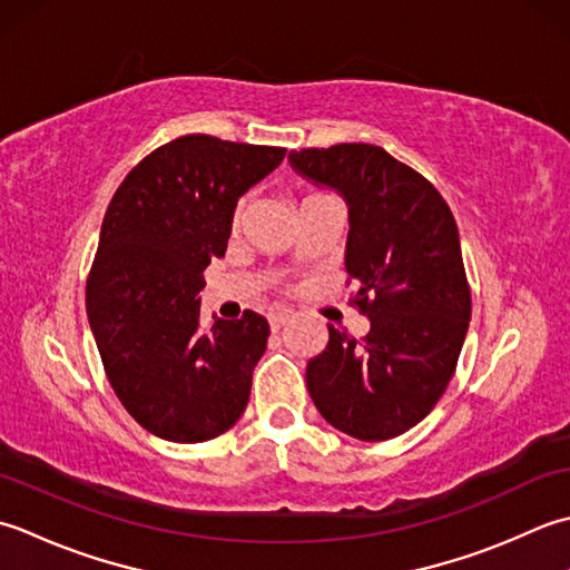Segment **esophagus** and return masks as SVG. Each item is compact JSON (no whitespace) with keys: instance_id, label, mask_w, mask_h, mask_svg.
<instances>
[{"instance_id":"obj_1","label":"esophagus","mask_w":570,"mask_h":570,"mask_svg":"<svg viewBox=\"0 0 570 570\" xmlns=\"http://www.w3.org/2000/svg\"><path fill=\"white\" fill-rule=\"evenodd\" d=\"M293 320V312H287V309H273L271 315H268V322H271V330H281V327H285V324Z\"/></svg>"}]
</instances>
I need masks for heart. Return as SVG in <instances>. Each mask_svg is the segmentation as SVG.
Returning <instances> with one entry per match:
<instances>
[{"label":"heart","instance_id":"b5f03b06","mask_svg":"<svg viewBox=\"0 0 570 570\" xmlns=\"http://www.w3.org/2000/svg\"><path fill=\"white\" fill-rule=\"evenodd\" d=\"M309 196H315V194H309ZM246 212H248V199H240L236 204V208H234V226L243 224V218H246Z\"/></svg>","mask_w":570,"mask_h":570}]
</instances>
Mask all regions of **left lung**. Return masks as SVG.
<instances>
[{"label":"left lung","mask_w":570,"mask_h":570,"mask_svg":"<svg viewBox=\"0 0 570 570\" xmlns=\"http://www.w3.org/2000/svg\"><path fill=\"white\" fill-rule=\"evenodd\" d=\"M289 165L350 206L346 285H356L350 302L371 322L362 342L327 324L307 391L336 431L368 443L396 438L435 409L468 334L458 224L423 174L376 145L299 149Z\"/></svg>","instance_id":"left-lung-1"}]
</instances>
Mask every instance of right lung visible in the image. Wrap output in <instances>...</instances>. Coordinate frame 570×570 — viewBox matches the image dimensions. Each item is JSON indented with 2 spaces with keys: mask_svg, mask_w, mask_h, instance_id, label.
<instances>
[{
  "mask_svg": "<svg viewBox=\"0 0 570 570\" xmlns=\"http://www.w3.org/2000/svg\"><path fill=\"white\" fill-rule=\"evenodd\" d=\"M283 157V147L177 137L127 174L102 218L88 322L115 396L157 438L204 443L246 411L271 327L246 309L204 330L199 293L238 199Z\"/></svg>",
  "mask_w": 570,
  "mask_h": 570,
  "instance_id": "obj_1",
  "label": "right lung"
}]
</instances>
